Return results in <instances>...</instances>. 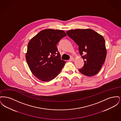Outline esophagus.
Listing matches in <instances>:
<instances>
[{
	"label": "esophagus",
	"instance_id": "1",
	"mask_svg": "<svg viewBox=\"0 0 121 121\" xmlns=\"http://www.w3.org/2000/svg\"><path fill=\"white\" fill-rule=\"evenodd\" d=\"M70 60H71V61H74V59L73 58H70Z\"/></svg>",
	"mask_w": 121,
	"mask_h": 121
}]
</instances>
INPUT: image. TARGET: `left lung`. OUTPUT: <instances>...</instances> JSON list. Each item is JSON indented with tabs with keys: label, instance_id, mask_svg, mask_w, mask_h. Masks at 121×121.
Masks as SVG:
<instances>
[{
	"label": "left lung",
	"instance_id": "obj_1",
	"mask_svg": "<svg viewBox=\"0 0 121 121\" xmlns=\"http://www.w3.org/2000/svg\"><path fill=\"white\" fill-rule=\"evenodd\" d=\"M66 34L78 46L79 52L84 60L79 72L86 76L96 75L105 61L107 55L104 37L91 29L70 30Z\"/></svg>",
	"mask_w": 121,
	"mask_h": 121
}]
</instances>
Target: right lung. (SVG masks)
Wrapping results in <instances>:
<instances>
[{
  "mask_svg": "<svg viewBox=\"0 0 121 121\" xmlns=\"http://www.w3.org/2000/svg\"><path fill=\"white\" fill-rule=\"evenodd\" d=\"M67 35L63 30L48 29L40 31L29 42L26 59L32 73L40 80L55 78L65 65L57 44Z\"/></svg>",
  "mask_w": 121,
  "mask_h": 121,
  "instance_id": "obj_1",
  "label": "right lung"
}]
</instances>
